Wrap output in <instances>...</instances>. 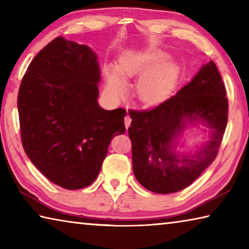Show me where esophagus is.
I'll list each match as a JSON object with an SVG mask.
<instances>
[{
	"label": "esophagus",
	"instance_id": "34e87169",
	"mask_svg": "<svg viewBox=\"0 0 249 249\" xmlns=\"http://www.w3.org/2000/svg\"><path fill=\"white\" fill-rule=\"evenodd\" d=\"M130 122H132V119H130L129 115H126L125 119H124V123H125V127L128 128L130 126Z\"/></svg>",
	"mask_w": 249,
	"mask_h": 249
}]
</instances>
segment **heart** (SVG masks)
<instances>
[{"mask_svg":"<svg viewBox=\"0 0 249 249\" xmlns=\"http://www.w3.org/2000/svg\"><path fill=\"white\" fill-rule=\"evenodd\" d=\"M166 54L155 49L132 52L122 57L119 67H105V82L109 93L121 98L127 91L126 78L142 74L137 93L146 103L155 104L165 100L174 89L178 78L177 66Z\"/></svg>","mask_w":249,"mask_h":249,"instance_id":"1","label":"heart"}]
</instances>
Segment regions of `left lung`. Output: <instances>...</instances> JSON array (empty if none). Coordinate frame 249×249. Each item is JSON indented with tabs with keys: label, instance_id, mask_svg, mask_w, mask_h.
<instances>
[{
	"label": "left lung",
	"instance_id": "left-lung-1",
	"mask_svg": "<svg viewBox=\"0 0 249 249\" xmlns=\"http://www.w3.org/2000/svg\"><path fill=\"white\" fill-rule=\"evenodd\" d=\"M229 102L216 66L201 67L175 96L148 111H129L133 171L147 190L160 195L190 185L215 159L227 124ZM205 125L208 140L195 152H181L179 137ZM204 131L208 132L206 130Z\"/></svg>",
	"mask_w": 249,
	"mask_h": 249
}]
</instances>
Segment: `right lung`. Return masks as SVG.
I'll return each instance as SVG.
<instances>
[{
  "instance_id": "obj_1",
  "label": "right lung",
  "mask_w": 249,
  "mask_h": 249,
  "mask_svg": "<svg viewBox=\"0 0 249 249\" xmlns=\"http://www.w3.org/2000/svg\"><path fill=\"white\" fill-rule=\"evenodd\" d=\"M101 69L89 46L57 37L37 53L18 99L25 153L46 178L77 190L96 179L112 138L125 133L124 108L98 103Z\"/></svg>"
}]
</instances>
